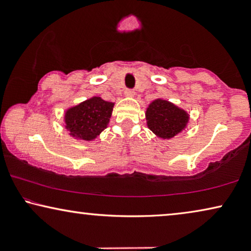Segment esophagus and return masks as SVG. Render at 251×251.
I'll list each match as a JSON object with an SVG mask.
<instances>
[{
  "mask_svg": "<svg viewBox=\"0 0 251 251\" xmlns=\"http://www.w3.org/2000/svg\"><path fill=\"white\" fill-rule=\"evenodd\" d=\"M125 96L126 98H132L133 96H135V92H133V90H126V92H125Z\"/></svg>",
  "mask_w": 251,
  "mask_h": 251,
  "instance_id": "34e87169",
  "label": "esophagus"
}]
</instances>
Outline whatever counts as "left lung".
Returning <instances> with one entry per match:
<instances>
[{
	"label": "left lung",
	"instance_id": "8db88e82",
	"mask_svg": "<svg viewBox=\"0 0 251 251\" xmlns=\"http://www.w3.org/2000/svg\"><path fill=\"white\" fill-rule=\"evenodd\" d=\"M146 125L151 131L161 139H171L186 129L190 114L174 102L157 98L145 112Z\"/></svg>",
	"mask_w": 251,
	"mask_h": 251
}]
</instances>
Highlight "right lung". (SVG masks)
<instances>
[{
  "label": "right lung",
  "instance_id": "right-lung-1",
  "mask_svg": "<svg viewBox=\"0 0 251 251\" xmlns=\"http://www.w3.org/2000/svg\"><path fill=\"white\" fill-rule=\"evenodd\" d=\"M113 107L114 102L94 96L65 111V129L75 139L92 142L108 126Z\"/></svg>",
  "mask_w": 251,
  "mask_h": 251
}]
</instances>
